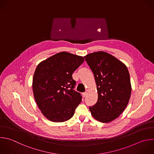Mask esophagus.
<instances>
[{
    "label": "esophagus",
    "instance_id": "obj_1",
    "mask_svg": "<svg viewBox=\"0 0 154 154\" xmlns=\"http://www.w3.org/2000/svg\"><path fill=\"white\" fill-rule=\"evenodd\" d=\"M87 94V92H84V93H82V95H83V96H84V97H86Z\"/></svg>",
    "mask_w": 154,
    "mask_h": 154
}]
</instances>
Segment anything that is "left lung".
<instances>
[{
    "label": "left lung",
    "instance_id": "8db88e82",
    "mask_svg": "<svg viewBox=\"0 0 154 154\" xmlns=\"http://www.w3.org/2000/svg\"><path fill=\"white\" fill-rule=\"evenodd\" d=\"M84 58L94 74L98 94L97 102L89 108L91 114L100 122H110L123 112L131 97L127 67L103 51L89 54Z\"/></svg>",
    "mask_w": 154,
    "mask_h": 154
}]
</instances>
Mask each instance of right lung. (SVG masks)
<instances>
[{
	"instance_id": "1",
	"label": "right lung",
	"mask_w": 154,
	"mask_h": 154,
	"mask_svg": "<svg viewBox=\"0 0 154 154\" xmlns=\"http://www.w3.org/2000/svg\"><path fill=\"white\" fill-rule=\"evenodd\" d=\"M84 61L83 57L61 52L37 66L32 80L34 96L49 120L63 122L73 117L82 96L73 90L76 81L72 74Z\"/></svg>"
}]
</instances>
